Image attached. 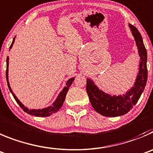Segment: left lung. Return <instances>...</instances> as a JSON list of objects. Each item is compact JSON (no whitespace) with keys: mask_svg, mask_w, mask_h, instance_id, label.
Masks as SVG:
<instances>
[{"mask_svg":"<svg viewBox=\"0 0 153 153\" xmlns=\"http://www.w3.org/2000/svg\"><path fill=\"white\" fill-rule=\"evenodd\" d=\"M129 27L131 28L132 35L135 39L139 56L140 57L139 72L134 86L125 94L111 96V94L101 90L91 79L87 78L86 80V92L91 105L99 114L105 117L121 116L130 111L140 98L146 84L148 76L146 49L138 29L131 24H129Z\"/></svg>","mask_w":153,"mask_h":153,"instance_id":"obj_1","label":"left lung"}]
</instances>
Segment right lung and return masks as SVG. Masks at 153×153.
<instances>
[{"instance_id":"obj_1","label":"right lung","mask_w":153,"mask_h":153,"mask_svg":"<svg viewBox=\"0 0 153 153\" xmlns=\"http://www.w3.org/2000/svg\"><path fill=\"white\" fill-rule=\"evenodd\" d=\"M15 38L16 37H14L13 38V42L12 44H11V45L10 46V49L12 48L13 45V43H14V41H15ZM8 67H9V57H7V71H6V78H7V82L8 88H9L10 91V92L12 93L13 96V98L15 99L16 102H17V104L19 105L21 107V108H22V110L24 111L25 112H26L27 114H31V115L36 116V117H48V116H50L51 114L57 112V111L59 110V109L62 107L64 100H65V98H66V96H67V92H68V90H69L70 86H71L72 82H74V77L71 78V79H69L67 81V82H66V86L63 88L62 91H61L59 95L57 96V99H56L55 101L53 102V104L51 105L48 106V107L44 108H42V109H29L27 107H26L24 105L22 104V102H21L17 98H16V96H15V94L13 93V92L12 89H11L10 86L9 79H8Z\"/></svg>"}]
</instances>
